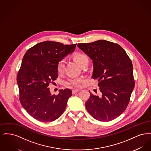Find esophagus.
Masks as SVG:
<instances>
[{"instance_id": "esophagus-1", "label": "esophagus", "mask_w": 151, "mask_h": 151, "mask_svg": "<svg viewBox=\"0 0 151 151\" xmlns=\"http://www.w3.org/2000/svg\"><path fill=\"white\" fill-rule=\"evenodd\" d=\"M79 91V90H78V89H73V90H72V94L76 93H77Z\"/></svg>"}]
</instances>
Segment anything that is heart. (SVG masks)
I'll return each instance as SVG.
<instances>
[{
    "instance_id": "1",
    "label": "heart",
    "mask_w": 151,
    "mask_h": 151,
    "mask_svg": "<svg viewBox=\"0 0 151 151\" xmlns=\"http://www.w3.org/2000/svg\"><path fill=\"white\" fill-rule=\"evenodd\" d=\"M74 59L75 61L80 65L86 61H88V58L86 55L81 53L76 54L74 57ZM65 61L64 59L60 60L58 63L57 71L58 73H60L63 72L65 68ZM83 81V78H76V77L68 79L65 81V85L70 87H79L80 86V83Z\"/></svg>"
}]
</instances>
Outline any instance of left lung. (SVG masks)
Masks as SVG:
<instances>
[{"mask_svg": "<svg viewBox=\"0 0 151 151\" xmlns=\"http://www.w3.org/2000/svg\"><path fill=\"white\" fill-rule=\"evenodd\" d=\"M78 46L92 60V78L101 92L100 96L90 93L86 110L96 120L112 121L124 111L134 88L132 62L120 45L106 40Z\"/></svg>", "mask_w": 151, "mask_h": 151, "instance_id": "1", "label": "left lung"}]
</instances>
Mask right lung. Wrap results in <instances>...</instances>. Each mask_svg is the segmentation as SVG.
Here are the masks:
<instances>
[{
    "label": "right lung",
    "instance_id": "1",
    "mask_svg": "<svg viewBox=\"0 0 151 151\" xmlns=\"http://www.w3.org/2000/svg\"><path fill=\"white\" fill-rule=\"evenodd\" d=\"M76 43L44 41L30 48L17 73L19 100L29 115L40 122H52L60 116L72 96L70 89L52 95L49 86L58 77V63L75 50Z\"/></svg>",
    "mask_w": 151,
    "mask_h": 151
}]
</instances>
